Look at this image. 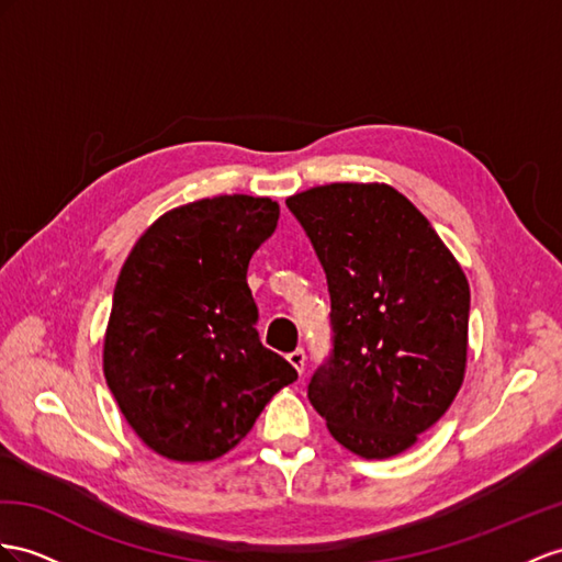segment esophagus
Masks as SVG:
<instances>
[{
    "label": "esophagus",
    "instance_id": "1",
    "mask_svg": "<svg viewBox=\"0 0 562 562\" xmlns=\"http://www.w3.org/2000/svg\"><path fill=\"white\" fill-rule=\"evenodd\" d=\"M286 361H290L294 366V370L301 375V372H304V368H306V351L296 349L292 353H286Z\"/></svg>",
    "mask_w": 562,
    "mask_h": 562
}]
</instances>
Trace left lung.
<instances>
[{
  "label": "left lung",
  "mask_w": 562,
  "mask_h": 562,
  "mask_svg": "<svg viewBox=\"0 0 562 562\" xmlns=\"http://www.w3.org/2000/svg\"><path fill=\"white\" fill-rule=\"evenodd\" d=\"M325 270L333 349L313 408L363 458L411 449L465 375L470 286L425 215L390 184L335 182L286 199Z\"/></svg>",
  "instance_id": "1"
}]
</instances>
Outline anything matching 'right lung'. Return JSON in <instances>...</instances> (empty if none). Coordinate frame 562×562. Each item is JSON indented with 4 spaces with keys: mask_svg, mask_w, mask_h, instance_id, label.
Segmentation results:
<instances>
[{
    "mask_svg": "<svg viewBox=\"0 0 562 562\" xmlns=\"http://www.w3.org/2000/svg\"><path fill=\"white\" fill-rule=\"evenodd\" d=\"M280 218L247 194L161 215L121 270L104 375L137 437L170 460H213L239 443L296 370L258 337L247 284L254 251Z\"/></svg>",
    "mask_w": 562,
    "mask_h": 562,
    "instance_id": "add662e5",
    "label": "right lung"
}]
</instances>
